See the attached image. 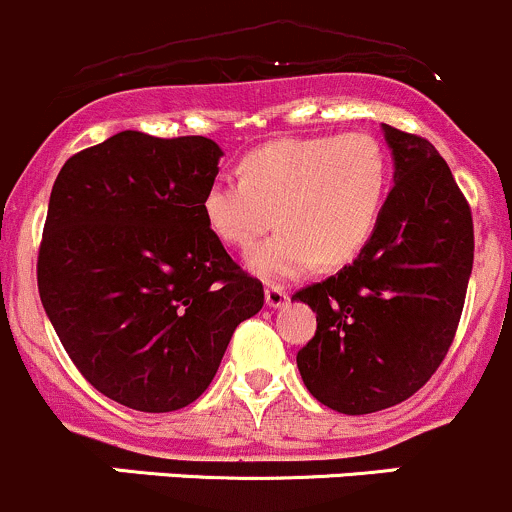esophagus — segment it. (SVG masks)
<instances>
[{
    "instance_id": "34e87169",
    "label": "esophagus",
    "mask_w": 512,
    "mask_h": 512,
    "mask_svg": "<svg viewBox=\"0 0 512 512\" xmlns=\"http://www.w3.org/2000/svg\"><path fill=\"white\" fill-rule=\"evenodd\" d=\"M288 303V291L283 286H266V306L281 308Z\"/></svg>"
}]
</instances>
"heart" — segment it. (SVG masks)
<instances>
[{
  "instance_id": "heart-1",
  "label": "heart",
  "mask_w": 512,
  "mask_h": 512,
  "mask_svg": "<svg viewBox=\"0 0 512 512\" xmlns=\"http://www.w3.org/2000/svg\"><path fill=\"white\" fill-rule=\"evenodd\" d=\"M241 179L219 176L201 199L206 226L231 249H251V271L288 281L351 261L373 239L388 191V159L363 131L281 139L249 151Z\"/></svg>"
}]
</instances>
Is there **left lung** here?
Returning a JSON list of instances; mask_svg holds the SVG:
<instances>
[{"label":"left lung","mask_w":512,"mask_h":512,"mask_svg":"<svg viewBox=\"0 0 512 512\" xmlns=\"http://www.w3.org/2000/svg\"><path fill=\"white\" fill-rule=\"evenodd\" d=\"M393 189L366 249L336 276L293 293L316 311L298 351L303 383L323 406L366 416L421 391L443 363L473 271V216L428 139L383 124Z\"/></svg>","instance_id":"left-lung-1"}]
</instances>
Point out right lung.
<instances>
[{
    "label": "right lung",
    "mask_w": 512,
    "mask_h": 512,
    "mask_svg": "<svg viewBox=\"0 0 512 512\" xmlns=\"http://www.w3.org/2000/svg\"><path fill=\"white\" fill-rule=\"evenodd\" d=\"M219 159L206 136L121 131L67 159L52 186L39 298L79 373L134 411L194 403L263 306L261 281L201 214Z\"/></svg>",
    "instance_id": "right-lung-1"
}]
</instances>
